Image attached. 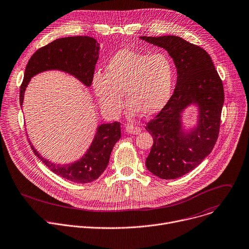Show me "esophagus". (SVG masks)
<instances>
[{
    "label": "esophagus",
    "mask_w": 249,
    "mask_h": 249,
    "mask_svg": "<svg viewBox=\"0 0 249 249\" xmlns=\"http://www.w3.org/2000/svg\"><path fill=\"white\" fill-rule=\"evenodd\" d=\"M126 132L129 133V134H133V135H137V134H140L142 129L140 127H136V126H131V125H128L126 126Z\"/></svg>",
    "instance_id": "34e87169"
}]
</instances>
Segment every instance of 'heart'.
Masks as SVG:
<instances>
[{
    "label": "heart",
    "instance_id": "b5f03b06",
    "mask_svg": "<svg viewBox=\"0 0 249 249\" xmlns=\"http://www.w3.org/2000/svg\"><path fill=\"white\" fill-rule=\"evenodd\" d=\"M174 85V65L165 53L153 54L123 49L105 66V74L95 73L94 93L102 109L115 115L123 106V94L129 104L128 115L141 113L149 117L169 102Z\"/></svg>",
    "mask_w": 249,
    "mask_h": 249
}]
</instances>
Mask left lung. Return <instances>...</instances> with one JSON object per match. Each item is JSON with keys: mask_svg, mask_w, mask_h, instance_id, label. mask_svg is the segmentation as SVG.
Wrapping results in <instances>:
<instances>
[{"mask_svg": "<svg viewBox=\"0 0 249 249\" xmlns=\"http://www.w3.org/2000/svg\"><path fill=\"white\" fill-rule=\"evenodd\" d=\"M166 50L177 69L174 94L146 130L154 144L146 159L149 172L163 179L182 177L196 168L214 147L224 101L222 81L210 54L176 36H140ZM197 106V122L186 129L182 113Z\"/></svg>", "mask_w": 249, "mask_h": 249, "instance_id": "8db88e82", "label": "left lung"}]
</instances>
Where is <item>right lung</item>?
<instances>
[{"instance_id": "obj_1", "label": "right lung", "mask_w": 249, "mask_h": 249, "mask_svg": "<svg viewBox=\"0 0 249 249\" xmlns=\"http://www.w3.org/2000/svg\"><path fill=\"white\" fill-rule=\"evenodd\" d=\"M99 43L90 36H67L57 38L37 50L30 58L24 80L19 88V104L22 106L26 88L32 77L48 71H59L77 78L86 87L92 83L95 64L99 57ZM121 138L119 122L104 123L97 127L94 138L85 154L70 164L60 165L49 161L33 146L35 155L51 171L77 184L93 182L105 171L113 147Z\"/></svg>"}]
</instances>
